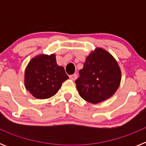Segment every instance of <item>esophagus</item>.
<instances>
[{"label":"esophagus","mask_w":146,"mask_h":146,"mask_svg":"<svg viewBox=\"0 0 146 146\" xmlns=\"http://www.w3.org/2000/svg\"><path fill=\"white\" fill-rule=\"evenodd\" d=\"M69 78H70L71 80H75L77 78V74H71V75H69Z\"/></svg>","instance_id":"obj_1"}]
</instances>
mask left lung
Here are the masks:
<instances>
[{
    "mask_svg": "<svg viewBox=\"0 0 146 146\" xmlns=\"http://www.w3.org/2000/svg\"><path fill=\"white\" fill-rule=\"evenodd\" d=\"M75 80L80 96L97 104L109 99L119 87L121 73L118 63L109 52L96 48L86 58Z\"/></svg>",
    "mask_w": 146,
    "mask_h": 146,
    "instance_id": "left-lung-1",
    "label": "left lung"
}]
</instances>
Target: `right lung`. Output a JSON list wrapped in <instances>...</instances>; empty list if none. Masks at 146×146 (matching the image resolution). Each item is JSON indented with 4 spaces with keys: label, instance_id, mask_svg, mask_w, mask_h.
<instances>
[{
    "label": "right lung",
    "instance_id": "1",
    "mask_svg": "<svg viewBox=\"0 0 146 146\" xmlns=\"http://www.w3.org/2000/svg\"><path fill=\"white\" fill-rule=\"evenodd\" d=\"M69 77L56 63L55 55H42L29 62L25 73L26 89L37 99L54 96Z\"/></svg>",
    "mask_w": 146,
    "mask_h": 146
}]
</instances>
